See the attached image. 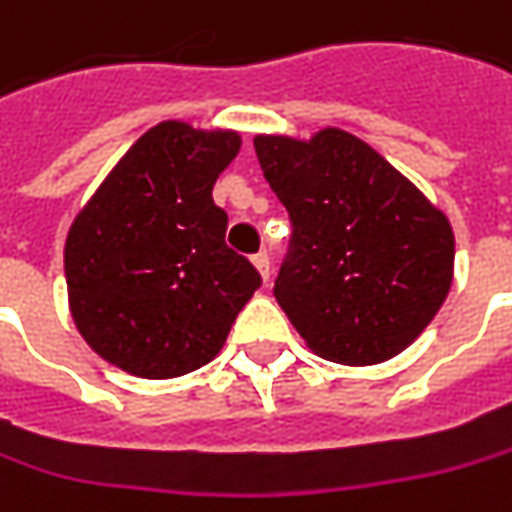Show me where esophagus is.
<instances>
[{"label":"esophagus","instance_id":"esophagus-1","mask_svg":"<svg viewBox=\"0 0 512 512\" xmlns=\"http://www.w3.org/2000/svg\"><path fill=\"white\" fill-rule=\"evenodd\" d=\"M253 265H256V270H259V273H262V279L268 282L270 279V256L268 253H256V256H253Z\"/></svg>","mask_w":512,"mask_h":512}]
</instances>
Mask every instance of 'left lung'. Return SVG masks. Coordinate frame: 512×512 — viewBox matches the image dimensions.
I'll return each mask as SVG.
<instances>
[{
	"instance_id": "obj_1",
	"label": "left lung",
	"mask_w": 512,
	"mask_h": 512,
	"mask_svg": "<svg viewBox=\"0 0 512 512\" xmlns=\"http://www.w3.org/2000/svg\"><path fill=\"white\" fill-rule=\"evenodd\" d=\"M256 158L291 218L273 296L320 357L371 366L400 354L452 285L455 239L380 152L343 129L259 135Z\"/></svg>"
}]
</instances>
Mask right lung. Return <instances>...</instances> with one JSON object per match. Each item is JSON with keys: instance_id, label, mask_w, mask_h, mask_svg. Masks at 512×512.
Returning a JSON list of instances; mask_svg holds the SVG:
<instances>
[{"instance_id": "add662e5", "label": "right lung", "mask_w": 512, "mask_h": 512, "mask_svg": "<svg viewBox=\"0 0 512 512\" xmlns=\"http://www.w3.org/2000/svg\"><path fill=\"white\" fill-rule=\"evenodd\" d=\"M239 152L236 132L167 120L120 158L65 242L71 317L117 369L167 380L221 351L259 270L224 244L218 172Z\"/></svg>"}]
</instances>
